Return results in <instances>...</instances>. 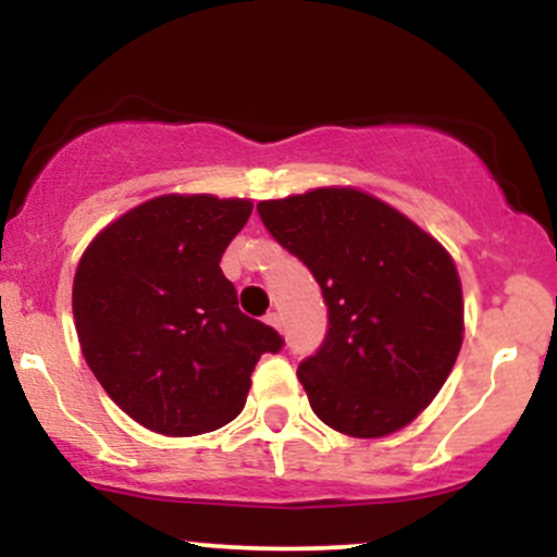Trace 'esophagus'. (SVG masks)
<instances>
[{
    "label": "esophagus",
    "instance_id": "1",
    "mask_svg": "<svg viewBox=\"0 0 557 557\" xmlns=\"http://www.w3.org/2000/svg\"><path fill=\"white\" fill-rule=\"evenodd\" d=\"M267 324H272L274 330H283V317H280V311H270V314H267Z\"/></svg>",
    "mask_w": 557,
    "mask_h": 557
}]
</instances>
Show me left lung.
I'll return each instance as SVG.
<instances>
[{
	"label": "left lung",
	"instance_id": "1",
	"mask_svg": "<svg viewBox=\"0 0 557 557\" xmlns=\"http://www.w3.org/2000/svg\"><path fill=\"white\" fill-rule=\"evenodd\" d=\"M257 209L272 238L309 267L327 304V337L298 367L317 417L363 440L411 424L445 385L463 343V293L450 253L359 188H314Z\"/></svg>",
	"mask_w": 557,
	"mask_h": 557
}]
</instances>
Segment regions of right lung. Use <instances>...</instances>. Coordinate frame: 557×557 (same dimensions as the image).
Wrapping results in <instances>:
<instances>
[{"label":"right lung","mask_w":557,"mask_h":557,"mask_svg":"<svg viewBox=\"0 0 557 557\" xmlns=\"http://www.w3.org/2000/svg\"><path fill=\"white\" fill-rule=\"evenodd\" d=\"M248 198L168 194L88 243L73 280L81 350L140 426L194 437L243 411L261 354L283 337L238 309L220 261L251 216Z\"/></svg>","instance_id":"right-lung-1"}]
</instances>
